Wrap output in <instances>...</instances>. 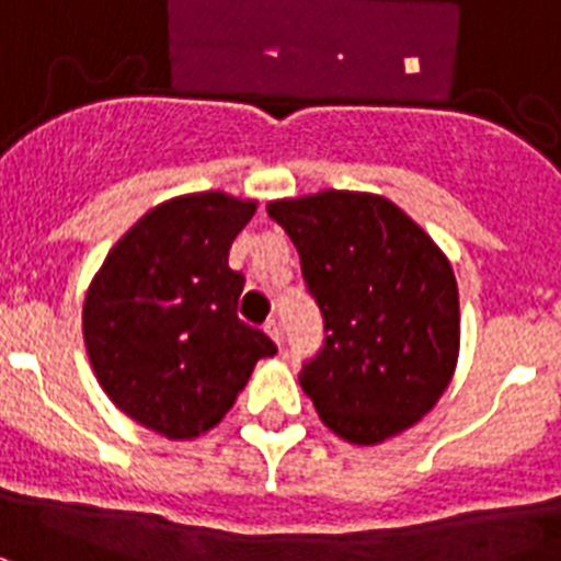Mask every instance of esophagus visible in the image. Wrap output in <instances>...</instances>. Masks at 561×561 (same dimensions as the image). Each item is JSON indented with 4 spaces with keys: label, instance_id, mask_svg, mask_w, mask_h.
<instances>
[{
    "label": "esophagus",
    "instance_id": "1",
    "mask_svg": "<svg viewBox=\"0 0 561 561\" xmlns=\"http://www.w3.org/2000/svg\"><path fill=\"white\" fill-rule=\"evenodd\" d=\"M263 330H266L268 336H272V340H275L277 345H280V340H284V333H280V321H277V319H268L266 324H263Z\"/></svg>",
    "mask_w": 561,
    "mask_h": 561
}]
</instances>
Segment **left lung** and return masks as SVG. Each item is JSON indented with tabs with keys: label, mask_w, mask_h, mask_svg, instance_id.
<instances>
[{
	"label": "left lung",
	"mask_w": 561,
	"mask_h": 561,
	"mask_svg": "<svg viewBox=\"0 0 561 561\" xmlns=\"http://www.w3.org/2000/svg\"><path fill=\"white\" fill-rule=\"evenodd\" d=\"M324 316V348L301 371L319 419L351 445L419 424L459 359L450 260L383 195L321 190L268 202Z\"/></svg>",
	"instance_id": "left-lung-1"
}]
</instances>
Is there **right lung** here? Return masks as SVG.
I'll use <instances>...</instances> for the list:
<instances>
[{"label":"right lung","instance_id":"1","mask_svg":"<svg viewBox=\"0 0 561 561\" xmlns=\"http://www.w3.org/2000/svg\"><path fill=\"white\" fill-rule=\"evenodd\" d=\"M257 202L210 190L151 207L107 251L84 295V345L104 394L160 436L219 424L275 342L237 316L245 277L228 266Z\"/></svg>","mask_w":561,"mask_h":561}]
</instances>
